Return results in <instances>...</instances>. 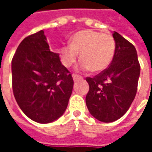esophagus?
I'll return each instance as SVG.
<instances>
[{
	"label": "esophagus",
	"mask_w": 152,
	"mask_h": 152,
	"mask_svg": "<svg viewBox=\"0 0 152 152\" xmlns=\"http://www.w3.org/2000/svg\"><path fill=\"white\" fill-rule=\"evenodd\" d=\"M72 78H73V80H74V81H76V80H78L82 79V77H81V76H78V75H76V74H73Z\"/></svg>",
	"instance_id": "obj_1"
}]
</instances>
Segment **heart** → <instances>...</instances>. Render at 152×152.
Returning <instances> with one entry per match:
<instances>
[{"label": "heart", "mask_w": 152, "mask_h": 152, "mask_svg": "<svg viewBox=\"0 0 152 152\" xmlns=\"http://www.w3.org/2000/svg\"><path fill=\"white\" fill-rule=\"evenodd\" d=\"M115 52V41L112 36L102 32L85 30L73 35L71 44L63 45L60 49L62 63L70 67L76 63L80 53L79 69L100 72L111 64Z\"/></svg>", "instance_id": "heart-1"}]
</instances>
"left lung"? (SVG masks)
Returning <instances> with one entry per match:
<instances>
[{"label":"left lung","instance_id":"obj_1","mask_svg":"<svg viewBox=\"0 0 152 152\" xmlns=\"http://www.w3.org/2000/svg\"><path fill=\"white\" fill-rule=\"evenodd\" d=\"M115 52L110 66L94 77H87L89 90L86 106L94 117L109 123L117 121L134 101L140 76L135 47L116 31L113 32Z\"/></svg>","mask_w":152,"mask_h":152}]
</instances>
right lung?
Wrapping results in <instances>:
<instances>
[{
  "label": "right lung",
  "instance_id": "1",
  "mask_svg": "<svg viewBox=\"0 0 152 152\" xmlns=\"http://www.w3.org/2000/svg\"><path fill=\"white\" fill-rule=\"evenodd\" d=\"M11 69L14 95L28 117L47 124L65 112L72 92V76L59 54L50 50L43 30L22 40Z\"/></svg>",
  "mask_w": 152,
  "mask_h": 152
}]
</instances>
